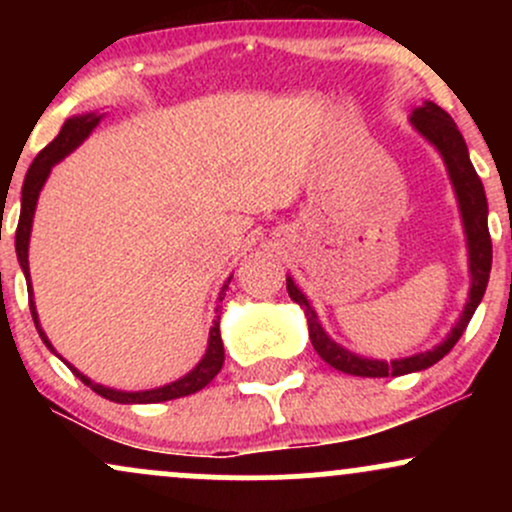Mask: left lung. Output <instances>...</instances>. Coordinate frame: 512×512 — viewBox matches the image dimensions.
<instances>
[{"mask_svg": "<svg viewBox=\"0 0 512 512\" xmlns=\"http://www.w3.org/2000/svg\"><path fill=\"white\" fill-rule=\"evenodd\" d=\"M411 127L426 139L428 144L436 146V151L443 158L445 168H448L452 190H455L457 207H460L462 216V228L464 238H467V252H469V276H472V284H469V298L464 303V310L460 320L455 322L448 337L443 339L433 349L421 351V354L407 356V358H395V361H380V358H366L358 356L354 351L344 349L342 344H337L330 339V334L322 330L320 320L313 305L308 303L305 293L298 289L296 281L291 276H286V291H289L291 301L298 303L305 310L308 317V334L310 342H313L315 351L325 363H330L332 368L342 370L349 375H361V378H387V375H407L416 373V370L431 368L433 363H438L452 346L457 344V339L462 337V332L467 330L469 320H472L474 310L484 298L486 284H489L491 274V236H489V204H486V192L481 185L477 170H474L472 161H469L467 144H464L460 129H457L455 120L445 113L443 108H438L436 103L426 101L421 108H416L409 117Z\"/></svg>", "mask_w": 512, "mask_h": 512, "instance_id": "obj_1", "label": "left lung"}]
</instances>
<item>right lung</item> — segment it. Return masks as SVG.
Returning a JSON list of instances; mask_svg holds the SVG:
<instances>
[{"label":"right lung","mask_w":512,"mask_h":512,"mask_svg":"<svg viewBox=\"0 0 512 512\" xmlns=\"http://www.w3.org/2000/svg\"><path fill=\"white\" fill-rule=\"evenodd\" d=\"M101 120H103V115H98V113H86V115L69 117V120L62 125L60 134H57V137L52 139V142L45 146V149L40 151L38 156H35V161L31 163V168H28V173H26V180H23L21 216H19V228H16V257H19V264H21L23 274H26V281H28V303H31V315H33V322H35V330H38L40 339H43L45 346H48L52 354H57V351H55V346L50 344L48 334H45L43 327H40L38 310H35L33 289H31V269H28V243H31L35 204H38L40 190H43V185H45V180H48L52 166H57V163H60L64 156L72 154L76 146L84 142V139L93 132V129H96V125ZM231 279H233V274L228 276L226 284L221 286L219 301H223V296H226V289H228V284H231ZM219 320H221V305H216L214 325H211V330H209L207 354L202 356V361H199L197 366L190 370V373L175 380V383H168L163 387H154V390H142V392L113 390V387L93 383L91 378H86V375L79 373V370H76L74 366H69V368H72V373L76 375V378H79L84 385L91 387L96 395H101V397L110 399V402H117V404H156V402H168V399L195 395V392L202 390V387H207L211 380L216 378V373H219L221 366H223V342H221Z\"/></svg>","instance_id":"right-lung-1"}]
</instances>
